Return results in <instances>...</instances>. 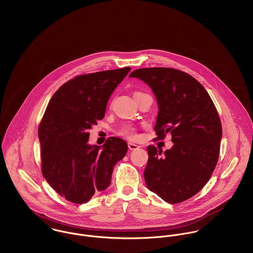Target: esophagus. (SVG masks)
<instances>
[{
	"mask_svg": "<svg viewBox=\"0 0 253 253\" xmlns=\"http://www.w3.org/2000/svg\"><path fill=\"white\" fill-rule=\"evenodd\" d=\"M127 146H128V149H129V150H136V149H138V148H139V146H138V145L134 144V143H131V142H128V143H127Z\"/></svg>",
	"mask_w": 253,
	"mask_h": 253,
	"instance_id": "34e87169",
	"label": "esophagus"
}]
</instances>
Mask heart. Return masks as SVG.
Segmentation results:
<instances>
[{
	"label": "heart",
	"instance_id": "1",
	"mask_svg": "<svg viewBox=\"0 0 253 253\" xmlns=\"http://www.w3.org/2000/svg\"><path fill=\"white\" fill-rule=\"evenodd\" d=\"M139 93H142V92L135 91L133 96H135ZM115 133L119 136H122V137L129 139V140H133V139L137 138L136 128L134 126H130V125H122V126H120L118 128L115 129Z\"/></svg>",
	"mask_w": 253,
	"mask_h": 253
}]
</instances>
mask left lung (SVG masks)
Listing matches in <instances>:
<instances>
[{
	"label": "left lung",
	"instance_id": "8db88e82",
	"mask_svg": "<svg viewBox=\"0 0 253 253\" xmlns=\"http://www.w3.org/2000/svg\"><path fill=\"white\" fill-rule=\"evenodd\" d=\"M129 77L144 81L157 97V139L169 132L173 142L164 156L148 146L146 185L167 203H182L203 189L216 167L222 136L216 107L206 88L180 70L142 68Z\"/></svg>",
	"mask_w": 253,
	"mask_h": 253
}]
</instances>
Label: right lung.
Segmentation results:
<instances>
[{
    "instance_id": "obj_1",
    "label": "right lung",
    "mask_w": 253,
    "mask_h": 253,
    "mask_svg": "<svg viewBox=\"0 0 253 253\" xmlns=\"http://www.w3.org/2000/svg\"><path fill=\"white\" fill-rule=\"evenodd\" d=\"M130 67L79 75L52 95L39 126L41 168L44 179L65 200L84 204L105 190L114 167L127 144L110 137L100 147L89 146L88 129L105 115L110 95Z\"/></svg>"
}]
</instances>
